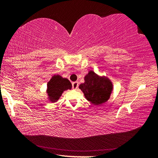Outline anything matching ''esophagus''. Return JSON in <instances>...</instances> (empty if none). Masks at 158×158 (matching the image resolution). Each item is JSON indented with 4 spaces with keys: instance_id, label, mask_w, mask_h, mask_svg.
I'll list each match as a JSON object with an SVG mask.
<instances>
[{
    "instance_id": "obj_1",
    "label": "esophagus",
    "mask_w": 158,
    "mask_h": 158,
    "mask_svg": "<svg viewBox=\"0 0 158 158\" xmlns=\"http://www.w3.org/2000/svg\"><path fill=\"white\" fill-rule=\"evenodd\" d=\"M79 86V83L78 81H74L73 83V89H77Z\"/></svg>"
}]
</instances>
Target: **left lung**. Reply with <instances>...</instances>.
<instances>
[{"label":"left lung","mask_w":158,"mask_h":158,"mask_svg":"<svg viewBox=\"0 0 158 158\" xmlns=\"http://www.w3.org/2000/svg\"><path fill=\"white\" fill-rule=\"evenodd\" d=\"M85 82L79 88L84 93L86 100L95 105H100L107 101L113 89L110 80L100 77L93 71H90L84 77Z\"/></svg>","instance_id":"obj_1"}]
</instances>
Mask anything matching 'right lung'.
Listing matches in <instances>:
<instances>
[{
  "label": "right lung",
  "mask_w": 158,
  "mask_h": 158,
  "mask_svg": "<svg viewBox=\"0 0 158 158\" xmlns=\"http://www.w3.org/2000/svg\"><path fill=\"white\" fill-rule=\"evenodd\" d=\"M72 89V84L68 79L60 75H54L47 84V93L51 102L57 101L63 91Z\"/></svg>",
  "instance_id": "add662e5"
}]
</instances>
